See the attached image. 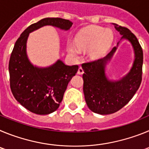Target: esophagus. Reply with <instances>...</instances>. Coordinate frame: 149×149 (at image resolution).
<instances>
[{
	"label": "esophagus",
	"instance_id": "1",
	"mask_svg": "<svg viewBox=\"0 0 149 149\" xmlns=\"http://www.w3.org/2000/svg\"><path fill=\"white\" fill-rule=\"evenodd\" d=\"M77 74H84V70H83V68L81 66L79 67L78 70H77Z\"/></svg>",
	"mask_w": 149,
	"mask_h": 149
}]
</instances>
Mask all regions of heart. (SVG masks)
<instances>
[{
    "instance_id": "b5f03b06",
    "label": "heart",
    "mask_w": 149,
    "mask_h": 149,
    "mask_svg": "<svg viewBox=\"0 0 149 149\" xmlns=\"http://www.w3.org/2000/svg\"><path fill=\"white\" fill-rule=\"evenodd\" d=\"M113 41V33L111 30L95 26L81 30L76 36L75 44L68 42L67 50L73 57L77 58L80 55V49H88L89 58L96 60L105 54Z\"/></svg>"
}]
</instances>
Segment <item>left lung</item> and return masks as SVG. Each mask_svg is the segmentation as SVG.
I'll list each match as a JSON object with an SVG mask.
<instances>
[{"mask_svg": "<svg viewBox=\"0 0 149 149\" xmlns=\"http://www.w3.org/2000/svg\"><path fill=\"white\" fill-rule=\"evenodd\" d=\"M121 36L117 45L105 57L82 64L84 74V93L91 111L101 115L116 113L127 104L139 89L142 81L143 54L137 39L131 30L114 24ZM121 40H127L132 45L134 60L128 73L119 80H111L106 73V65L113 56Z\"/></svg>", "mask_w": 149, "mask_h": 149, "instance_id": "obj_1", "label": "left lung"}]
</instances>
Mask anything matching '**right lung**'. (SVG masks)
I'll return each instance as SVG.
<instances>
[{
    "label": "right lung",
    "instance_id": "obj_1",
    "mask_svg": "<svg viewBox=\"0 0 149 149\" xmlns=\"http://www.w3.org/2000/svg\"><path fill=\"white\" fill-rule=\"evenodd\" d=\"M72 24L63 18H42L24 30L15 42L9 63L10 87L18 103L33 113L47 115L58 109L78 65H67L61 60L47 67L33 65L27 53L29 35L45 26L67 31Z\"/></svg>",
    "mask_w": 149,
    "mask_h": 149
}]
</instances>
